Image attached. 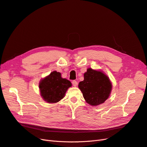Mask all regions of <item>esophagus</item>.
Wrapping results in <instances>:
<instances>
[{"label":"esophagus","instance_id":"34e87169","mask_svg":"<svg viewBox=\"0 0 147 147\" xmlns=\"http://www.w3.org/2000/svg\"><path fill=\"white\" fill-rule=\"evenodd\" d=\"M72 84H73V86H74L76 87V86H77L78 83H77V81H75V80H73V81H72Z\"/></svg>","mask_w":147,"mask_h":147}]
</instances>
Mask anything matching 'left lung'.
<instances>
[{"label":"left lung","mask_w":147,"mask_h":147,"mask_svg":"<svg viewBox=\"0 0 147 147\" xmlns=\"http://www.w3.org/2000/svg\"><path fill=\"white\" fill-rule=\"evenodd\" d=\"M78 88L87 103L97 106L109 98L112 84L102 71L89 68L84 74V80L79 83Z\"/></svg>","instance_id":"left-lung-1"}]
</instances>
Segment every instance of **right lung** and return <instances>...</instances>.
<instances>
[{"label":"right lung","instance_id":"obj_1","mask_svg":"<svg viewBox=\"0 0 147 147\" xmlns=\"http://www.w3.org/2000/svg\"><path fill=\"white\" fill-rule=\"evenodd\" d=\"M71 82L61 77L60 72H51L39 83V89L43 99L48 103H56L63 98Z\"/></svg>","mask_w":147,"mask_h":147}]
</instances>
